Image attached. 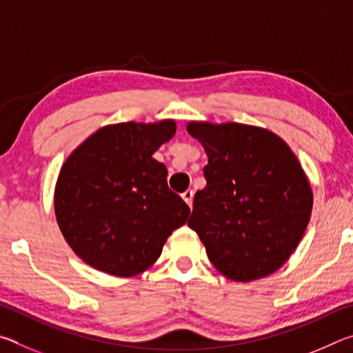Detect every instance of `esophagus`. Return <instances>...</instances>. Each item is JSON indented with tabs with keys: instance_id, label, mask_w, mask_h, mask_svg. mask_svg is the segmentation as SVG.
I'll return each instance as SVG.
<instances>
[{
	"instance_id": "34e87169",
	"label": "esophagus",
	"mask_w": 353,
	"mask_h": 353,
	"mask_svg": "<svg viewBox=\"0 0 353 353\" xmlns=\"http://www.w3.org/2000/svg\"><path fill=\"white\" fill-rule=\"evenodd\" d=\"M182 198L183 201L187 202V204L191 207L193 205V198H194V191L193 190H187L185 193H182Z\"/></svg>"
}]
</instances>
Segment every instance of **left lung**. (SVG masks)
<instances>
[{"label": "left lung", "mask_w": 353, "mask_h": 353, "mask_svg": "<svg viewBox=\"0 0 353 353\" xmlns=\"http://www.w3.org/2000/svg\"><path fill=\"white\" fill-rule=\"evenodd\" d=\"M187 130L208 157L188 227L227 279L250 282L276 272L312 216L313 193L296 155L261 128L190 123Z\"/></svg>", "instance_id": "left-lung-1"}]
</instances>
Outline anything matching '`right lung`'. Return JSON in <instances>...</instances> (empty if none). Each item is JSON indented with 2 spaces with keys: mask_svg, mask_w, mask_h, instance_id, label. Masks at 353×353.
<instances>
[{
  "mask_svg": "<svg viewBox=\"0 0 353 353\" xmlns=\"http://www.w3.org/2000/svg\"><path fill=\"white\" fill-rule=\"evenodd\" d=\"M172 119L121 123L97 130L63 163L54 193L57 224L94 270L132 277L162 254L190 207L168 188L152 154L172 139Z\"/></svg>",
  "mask_w": 353,
  "mask_h": 353,
  "instance_id": "add662e5",
  "label": "right lung"
}]
</instances>
